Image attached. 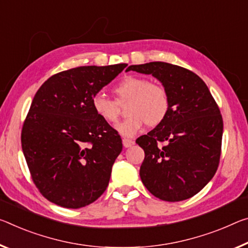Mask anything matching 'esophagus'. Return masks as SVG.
<instances>
[{
    "mask_svg": "<svg viewBox=\"0 0 248 248\" xmlns=\"http://www.w3.org/2000/svg\"><path fill=\"white\" fill-rule=\"evenodd\" d=\"M123 144H124V148H129V147H131V145H133L135 144V141L133 140H131V139H123Z\"/></svg>",
    "mask_w": 248,
    "mask_h": 248,
    "instance_id": "obj_1",
    "label": "esophagus"
}]
</instances>
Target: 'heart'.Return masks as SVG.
Instances as JSON below:
<instances>
[{
	"label": "heart",
	"instance_id": "b5f03b06",
	"mask_svg": "<svg viewBox=\"0 0 248 248\" xmlns=\"http://www.w3.org/2000/svg\"><path fill=\"white\" fill-rule=\"evenodd\" d=\"M116 99H110L103 93H97L92 99L96 115L105 123L115 124L121 115V107L127 105L129 116L117 129L121 135L132 137L138 133L144 124L158 127L167 119L171 110V97L167 87L149 78L129 76L113 87Z\"/></svg>",
	"mask_w": 248,
	"mask_h": 248
}]
</instances>
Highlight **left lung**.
<instances>
[{
  "mask_svg": "<svg viewBox=\"0 0 248 248\" xmlns=\"http://www.w3.org/2000/svg\"><path fill=\"white\" fill-rule=\"evenodd\" d=\"M151 74L170 93L166 120L136 140L144 151L140 178L148 191L168 202L199 193L218 168L223 118L209 88L195 73L163 62L129 66Z\"/></svg>",
  "mask_w": 248,
  "mask_h": 248,
  "instance_id": "obj_1",
  "label": "left lung"
}]
</instances>
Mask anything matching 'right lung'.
I'll use <instances>...</instances> for the list:
<instances>
[{
    "instance_id": "add662e5",
    "label": "right lung",
    "mask_w": 248,
    "mask_h": 248,
    "mask_svg": "<svg viewBox=\"0 0 248 248\" xmlns=\"http://www.w3.org/2000/svg\"><path fill=\"white\" fill-rule=\"evenodd\" d=\"M127 67L80 66L49 77L35 93L21 142L31 178L45 199L67 209L95 202L108 186L123 141L92 106Z\"/></svg>"
}]
</instances>
